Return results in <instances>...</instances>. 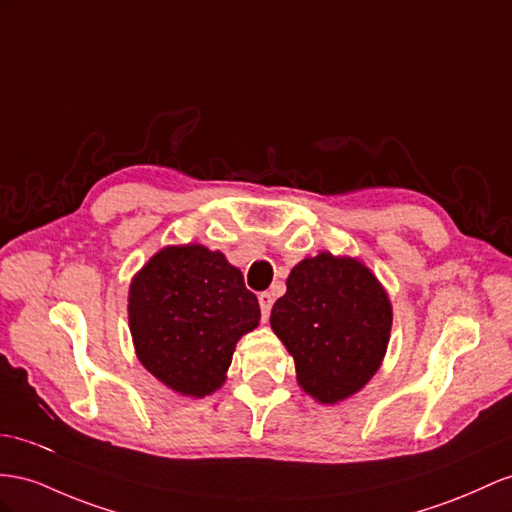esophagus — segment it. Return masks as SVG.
I'll use <instances>...</instances> for the list:
<instances>
[{
	"instance_id": "obj_1",
	"label": "esophagus",
	"mask_w": 512,
	"mask_h": 512,
	"mask_svg": "<svg viewBox=\"0 0 512 512\" xmlns=\"http://www.w3.org/2000/svg\"><path fill=\"white\" fill-rule=\"evenodd\" d=\"M257 300H259V307H261V316H264V320H268L270 309H272V294L270 292H261L257 296Z\"/></svg>"
}]
</instances>
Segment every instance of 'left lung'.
I'll return each mask as SVG.
<instances>
[{
  "label": "left lung",
  "mask_w": 512,
  "mask_h": 512,
  "mask_svg": "<svg viewBox=\"0 0 512 512\" xmlns=\"http://www.w3.org/2000/svg\"><path fill=\"white\" fill-rule=\"evenodd\" d=\"M391 318L389 296L368 266L320 253L292 268L270 326L294 357L298 385L318 402L335 404L381 368Z\"/></svg>",
  "instance_id": "1"
}]
</instances>
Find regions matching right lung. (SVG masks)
Wrapping results in <instances>:
<instances>
[{"label":"right lung","mask_w":512,"mask_h":512,"mask_svg":"<svg viewBox=\"0 0 512 512\" xmlns=\"http://www.w3.org/2000/svg\"><path fill=\"white\" fill-rule=\"evenodd\" d=\"M129 331L140 363L181 396L227 381L235 344L259 324L257 296L220 251L166 246L129 285Z\"/></svg>","instance_id":"obj_1"}]
</instances>
